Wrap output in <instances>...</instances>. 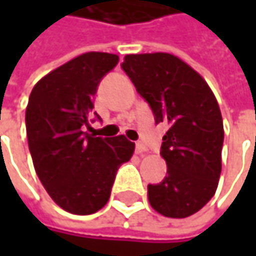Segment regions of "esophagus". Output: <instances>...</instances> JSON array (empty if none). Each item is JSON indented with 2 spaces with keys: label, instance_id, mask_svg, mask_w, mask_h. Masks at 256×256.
Wrapping results in <instances>:
<instances>
[{
  "label": "esophagus",
  "instance_id": "1",
  "mask_svg": "<svg viewBox=\"0 0 256 256\" xmlns=\"http://www.w3.org/2000/svg\"><path fill=\"white\" fill-rule=\"evenodd\" d=\"M146 151V146L144 145V144H136V154H144Z\"/></svg>",
  "mask_w": 256,
  "mask_h": 256
}]
</instances>
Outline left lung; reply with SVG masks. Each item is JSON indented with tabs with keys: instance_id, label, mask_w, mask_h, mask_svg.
Returning a JSON list of instances; mask_svg holds the SVG:
<instances>
[{
	"instance_id": "left-lung-1",
	"label": "left lung",
	"mask_w": 256,
	"mask_h": 256,
	"mask_svg": "<svg viewBox=\"0 0 256 256\" xmlns=\"http://www.w3.org/2000/svg\"><path fill=\"white\" fill-rule=\"evenodd\" d=\"M122 68L150 104L156 123H168L162 157L168 176L148 185L151 208L168 218L198 212L215 194L221 175L224 124L204 78L170 53L126 54Z\"/></svg>"
}]
</instances>
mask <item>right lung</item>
I'll use <instances>...</instances> for the list:
<instances>
[{
  "label": "right lung",
  "mask_w": 256,
  "mask_h": 256,
  "mask_svg": "<svg viewBox=\"0 0 256 256\" xmlns=\"http://www.w3.org/2000/svg\"><path fill=\"white\" fill-rule=\"evenodd\" d=\"M118 56L102 52L80 54L41 78L26 106V134L34 168L53 202L74 215L102 209L118 168L128 162L134 144L120 134L96 138L84 133L93 96Z\"/></svg>",
  "instance_id": "1"
}]
</instances>
